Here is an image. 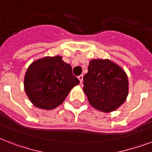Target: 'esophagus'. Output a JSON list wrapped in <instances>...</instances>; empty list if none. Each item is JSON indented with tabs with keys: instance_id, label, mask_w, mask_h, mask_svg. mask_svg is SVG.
<instances>
[{
	"instance_id": "34e87169",
	"label": "esophagus",
	"mask_w": 152,
	"mask_h": 152,
	"mask_svg": "<svg viewBox=\"0 0 152 152\" xmlns=\"http://www.w3.org/2000/svg\"><path fill=\"white\" fill-rule=\"evenodd\" d=\"M83 75H80V76H78V79H79V80H80V83L83 82Z\"/></svg>"
}]
</instances>
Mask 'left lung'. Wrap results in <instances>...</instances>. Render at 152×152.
<instances>
[{
  "label": "left lung",
  "instance_id": "8db88e82",
  "mask_svg": "<svg viewBox=\"0 0 152 152\" xmlns=\"http://www.w3.org/2000/svg\"><path fill=\"white\" fill-rule=\"evenodd\" d=\"M83 92L91 106L102 112H112L122 105L129 92L125 72L110 60L93 59L83 76Z\"/></svg>",
  "mask_w": 152,
  "mask_h": 152
}]
</instances>
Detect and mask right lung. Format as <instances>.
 Returning <instances> with one entry per match:
<instances>
[{
	"instance_id": "right-lung-1",
	"label": "right lung",
	"mask_w": 152,
	"mask_h": 152,
	"mask_svg": "<svg viewBox=\"0 0 152 152\" xmlns=\"http://www.w3.org/2000/svg\"><path fill=\"white\" fill-rule=\"evenodd\" d=\"M80 83L72 67L61 56L45 57L32 62L24 76L27 97L38 108L53 110L60 106L69 91Z\"/></svg>"
}]
</instances>
